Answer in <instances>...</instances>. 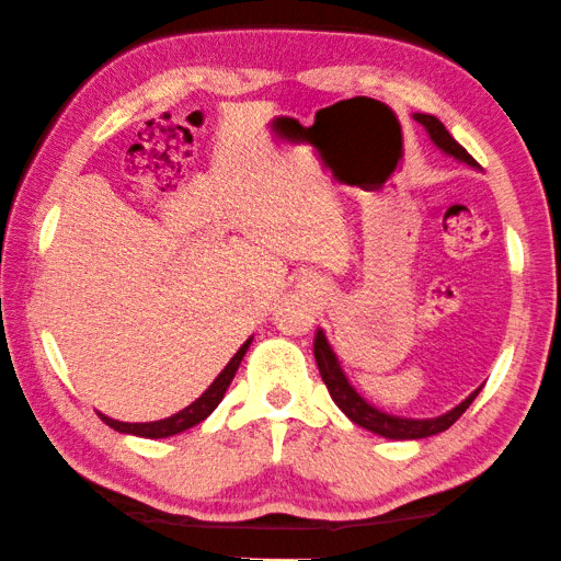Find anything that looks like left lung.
Segmentation results:
<instances>
[{"label":"left lung","instance_id":"1","mask_svg":"<svg viewBox=\"0 0 561 561\" xmlns=\"http://www.w3.org/2000/svg\"><path fill=\"white\" fill-rule=\"evenodd\" d=\"M415 122L425 126V131L430 134V139H433V144L439 151H445L447 156H453V159L467 163V167L480 169V163H477L472 156L467 153L462 146L453 139V136H449L445 124L439 122L437 116L415 114ZM313 347H316V363H318L320 378H323V382L328 385V392H330V398H333L335 405L341 408L345 415L355 422V425H360L365 430H370V433H375V435H382L390 439H422V437H433L437 433H445L447 427H453L455 422L462 417V412L472 405V400L482 390V388H477L472 394H467L460 405L445 412V415H439V417L415 420V417L388 415V412H382L375 405H370V402H367L363 394L353 388L351 380H347V375L343 373L341 360H337L333 347H330L323 330H318L316 333Z\"/></svg>","mask_w":561,"mask_h":561}]
</instances>
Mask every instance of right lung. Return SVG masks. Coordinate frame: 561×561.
Segmentation results:
<instances>
[{
	"mask_svg": "<svg viewBox=\"0 0 561 561\" xmlns=\"http://www.w3.org/2000/svg\"><path fill=\"white\" fill-rule=\"evenodd\" d=\"M251 343H253V337H248V341L241 347H238V353L231 357V360H228V365L224 367V370L218 373V378L208 385L206 392L201 394L198 400L191 402L188 408H183L181 412H176V415L156 420V422H118V420L101 415V412H99V417L104 420L108 427L116 430V433H124V435L149 437V439H161V437L179 435V433H183V430H188V427L198 425V422H204L210 415V412L218 408V402L224 400L228 385H231V380L236 378L238 365H241L243 355H245L248 347H251Z\"/></svg>",
	"mask_w": 561,
	"mask_h": 561,
	"instance_id": "1",
	"label": "right lung"
}]
</instances>
